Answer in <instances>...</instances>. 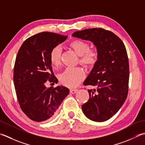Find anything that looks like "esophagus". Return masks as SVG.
<instances>
[{
	"label": "esophagus",
	"mask_w": 145,
	"mask_h": 145,
	"mask_svg": "<svg viewBox=\"0 0 145 145\" xmlns=\"http://www.w3.org/2000/svg\"><path fill=\"white\" fill-rule=\"evenodd\" d=\"M77 91H78L77 89H70V93H76Z\"/></svg>",
	"instance_id": "1"
}]
</instances>
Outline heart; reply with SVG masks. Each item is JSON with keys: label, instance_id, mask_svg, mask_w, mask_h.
<instances>
[{"label": "heart", "instance_id": "b5f03b06", "mask_svg": "<svg viewBox=\"0 0 145 145\" xmlns=\"http://www.w3.org/2000/svg\"><path fill=\"white\" fill-rule=\"evenodd\" d=\"M70 47L80 56V62L86 67H92L97 60L98 54L95 50H90L88 43L82 40H74L70 43ZM62 49L60 46L52 48L50 54V59L52 64L57 67L61 63ZM85 77L84 71L80 68H67L59 75V80L64 86L75 87Z\"/></svg>", "mask_w": 145, "mask_h": 145}]
</instances>
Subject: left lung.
Returning a JSON list of instances; mask_svg holds the SVG:
<instances>
[{
	"label": "left lung",
	"mask_w": 145,
	"mask_h": 145,
	"mask_svg": "<svg viewBox=\"0 0 145 145\" xmlns=\"http://www.w3.org/2000/svg\"><path fill=\"white\" fill-rule=\"evenodd\" d=\"M72 36L91 41L97 49V60L84 82L95 89L88 90L90 97L82 109L89 120L106 121L127 98L129 70L125 46L118 36L102 28L76 31Z\"/></svg>",
	"instance_id": "obj_1"
}]
</instances>
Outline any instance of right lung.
Listing matches in <instances>:
<instances>
[{
  "mask_svg": "<svg viewBox=\"0 0 145 145\" xmlns=\"http://www.w3.org/2000/svg\"><path fill=\"white\" fill-rule=\"evenodd\" d=\"M67 36L42 32L25 40L18 52L14 68V84L20 107L31 120L52 119L69 89L64 86L47 88L48 80L57 84L50 54L52 48L66 40Z\"/></svg>",
  "mask_w": 145,
  "mask_h": 145,
  "instance_id": "1",
  "label": "right lung"
}]
</instances>
